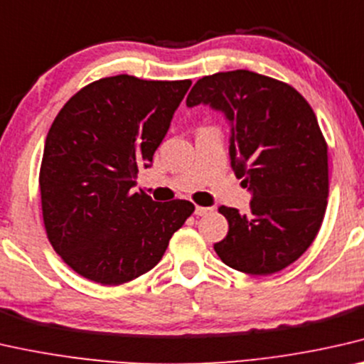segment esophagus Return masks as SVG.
<instances>
[{
	"instance_id": "34e87169",
	"label": "esophagus",
	"mask_w": 364,
	"mask_h": 364,
	"mask_svg": "<svg viewBox=\"0 0 364 364\" xmlns=\"http://www.w3.org/2000/svg\"><path fill=\"white\" fill-rule=\"evenodd\" d=\"M210 208H200V205H196V208H194V214L196 215H205V214H209L210 213Z\"/></svg>"
}]
</instances>
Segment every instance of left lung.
I'll return each instance as SVG.
<instances>
[{
	"mask_svg": "<svg viewBox=\"0 0 364 364\" xmlns=\"http://www.w3.org/2000/svg\"><path fill=\"white\" fill-rule=\"evenodd\" d=\"M209 106L230 126L229 155L252 194L214 250L227 267L267 276L294 263L321 229L328 198L327 144L309 102L283 81L234 70L198 80L186 106Z\"/></svg>",
	"mask_w": 364,
	"mask_h": 364,
	"instance_id": "obj_1",
	"label": "left lung"
}]
</instances>
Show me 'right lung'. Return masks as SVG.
I'll use <instances>...</instances> for the list:
<instances>
[{"label":"right lung","instance_id":"right-lung-1","mask_svg":"<svg viewBox=\"0 0 364 364\" xmlns=\"http://www.w3.org/2000/svg\"><path fill=\"white\" fill-rule=\"evenodd\" d=\"M189 86L116 75L57 114L42 156V215L53 250L83 278L117 286L147 273L193 214L189 200L156 203L134 189Z\"/></svg>","mask_w":364,"mask_h":364}]
</instances>
